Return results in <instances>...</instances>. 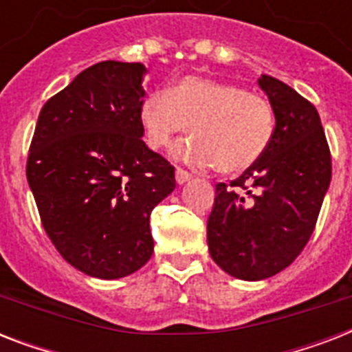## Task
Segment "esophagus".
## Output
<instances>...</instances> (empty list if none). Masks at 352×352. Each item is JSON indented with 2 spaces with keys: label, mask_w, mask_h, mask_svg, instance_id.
<instances>
[{
  "label": "esophagus",
  "mask_w": 352,
  "mask_h": 352,
  "mask_svg": "<svg viewBox=\"0 0 352 352\" xmlns=\"http://www.w3.org/2000/svg\"><path fill=\"white\" fill-rule=\"evenodd\" d=\"M192 179V175L188 173V171H184L182 168H177L175 170V181L177 184H186L188 181Z\"/></svg>",
  "instance_id": "34e87169"
}]
</instances>
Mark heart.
Returning a JSON list of instances; mask_svg holds the SVG:
<instances>
[{
  "label": "heart",
  "instance_id": "b5f03b06",
  "mask_svg": "<svg viewBox=\"0 0 352 352\" xmlns=\"http://www.w3.org/2000/svg\"><path fill=\"white\" fill-rule=\"evenodd\" d=\"M138 120L153 149L168 148L190 129L193 138L177 146L175 159L193 168L214 166L223 175L256 164L274 137V109L267 98L197 74L177 80L166 93L146 96Z\"/></svg>",
  "mask_w": 352,
  "mask_h": 352
}]
</instances>
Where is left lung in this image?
I'll return each mask as SVG.
<instances>
[{"label": "left lung", "instance_id": "8db88e82", "mask_svg": "<svg viewBox=\"0 0 352 352\" xmlns=\"http://www.w3.org/2000/svg\"><path fill=\"white\" fill-rule=\"evenodd\" d=\"M276 127L261 159L215 186L210 256L245 281L276 276L300 256L331 184V153L316 107L283 82L261 74Z\"/></svg>", "mask_w": 352, "mask_h": 352}]
</instances>
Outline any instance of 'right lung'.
<instances>
[{"instance_id": "obj_1", "label": "right lung", "mask_w": 352, "mask_h": 352, "mask_svg": "<svg viewBox=\"0 0 352 352\" xmlns=\"http://www.w3.org/2000/svg\"><path fill=\"white\" fill-rule=\"evenodd\" d=\"M144 74L142 63L91 65L45 102L30 144L41 225L91 278H126L149 261V215L175 190V168L142 140Z\"/></svg>"}]
</instances>
